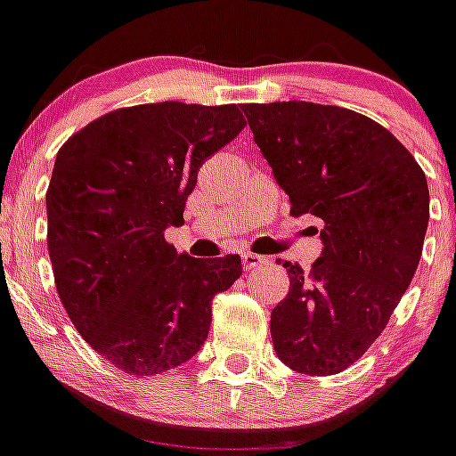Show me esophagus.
<instances>
[{
	"instance_id": "34e87169",
	"label": "esophagus",
	"mask_w": 456,
	"mask_h": 456,
	"mask_svg": "<svg viewBox=\"0 0 456 456\" xmlns=\"http://www.w3.org/2000/svg\"><path fill=\"white\" fill-rule=\"evenodd\" d=\"M260 265H266V257L265 256L251 254V251L242 254V266H245V269H256V266H260Z\"/></svg>"
}]
</instances>
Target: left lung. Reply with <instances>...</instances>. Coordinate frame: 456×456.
<instances>
[{"label": "left lung", "mask_w": 456, "mask_h": 456, "mask_svg": "<svg viewBox=\"0 0 456 456\" xmlns=\"http://www.w3.org/2000/svg\"><path fill=\"white\" fill-rule=\"evenodd\" d=\"M242 110L291 216L324 223L309 271L280 262L291 287L271 311L273 348L296 372L335 375L369 351L415 275L430 218L426 174L353 110L309 101Z\"/></svg>", "instance_id": "obj_1"}]
</instances>
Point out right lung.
I'll return each mask as SVG.
<instances>
[{"mask_svg": "<svg viewBox=\"0 0 456 456\" xmlns=\"http://www.w3.org/2000/svg\"><path fill=\"white\" fill-rule=\"evenodd\" d=\"M236 103L114 110L59 150L45 194L57 293L81 338L130 375H159L200 351L211 300L240 278L238 256L191 257L181 227L199 167L245 127Z\"/></svg>", "mask_w": 456, "mask_h": 456, "instance_id": "right-lung-1", "label": "right lung"}]
</instances>
